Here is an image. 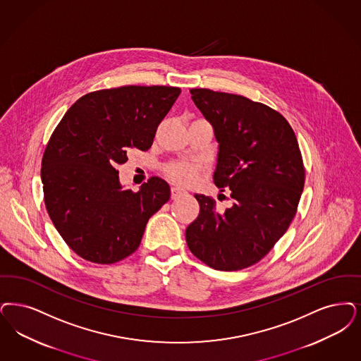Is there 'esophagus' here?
I'll use <instances>...</instances> for the list:
<instances>
[{
    "instance_id": "34e87169",
    "label": "esophagus",
    "mask_w": 361,
    "mask_h": 361,
    "mask_svg": "<svg viewBox=\"0 0 361 361\" xmlns=\"http://www.w3.org/2000/svg\"><path fill=\"white\" fill-rule=\"evenodd\" d=\"M187 193L185 189H181V188L173 187L172 188V199H178L181 196H184Z\"/></svg>"
}]
</instances>
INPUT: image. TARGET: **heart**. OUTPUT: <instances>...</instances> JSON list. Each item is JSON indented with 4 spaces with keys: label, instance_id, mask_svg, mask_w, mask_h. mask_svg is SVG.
Instances as JSON below:
<instances>
[{
    "label": "heart",
    "instance_id": "1",
    "mask_svg": "<svg viewBox=\"0 0 361 361\" xmlns=\"http://www.w3.org/2000/svg\"><path fill=\"white\" fill-rule=\"evenodd\" d=\"M169 177L178 184H192L199 174V166L190 162H177L168 168Z\"/></svg>",
    "mask_w": 361,
    "mask_h": 361
}]
</instances>
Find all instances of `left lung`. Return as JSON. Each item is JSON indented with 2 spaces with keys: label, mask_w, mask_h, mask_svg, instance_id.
Listing matches in <instances>:
<instances>
[{
  "label": "left lung",
  "mask_w": 361,
  "mask_h": 361,
  "mask_svg": "<svg viewBox=\"0 0 361 361\" xmlns=\"http://www.w3.org/2000/svg\"><path fill=\"white\" fill-rule=\"evenodd\" d=\"M190 94L215 130L214 181L230 192L231 205L216 211L212 197L195 195L200 212L185 231L188 247L215 270H242L264 258L295 216L305 184L301 150L271 107L208 88Z\"/></svg>",
  "instance_id": "left-lung-1"
}]
</instances>
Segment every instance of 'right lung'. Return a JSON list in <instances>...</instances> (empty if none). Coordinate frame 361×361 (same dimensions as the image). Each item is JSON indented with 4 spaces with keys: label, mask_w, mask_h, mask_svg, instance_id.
<instances>
[{
    "label": "right lung",
    "mask_w": 361,
    "mask_h": 361,
    "mask_svg": "<svg viewBox=\"0 0 361 361\" xmlns=\"http://www.w3.org/2000/svg\"><path fill=\"white\" fill-rule=\"evenodd\" d=\"M178 87L99 90L73 103L52 133L42 161L44 202L64 242L80 258L111 264L131 255L146 223L171 199L150 177L138 192L123 189L118 165L129 149L147 150Z\"/></svg>",
    "instance_id": "add662e5"
}]
</instances>
